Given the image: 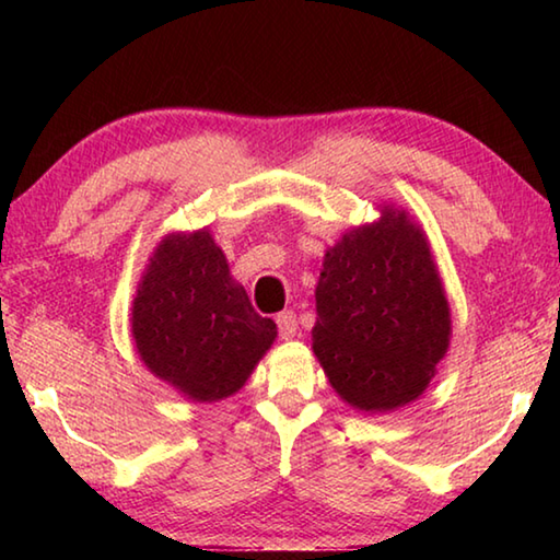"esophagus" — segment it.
Returning <instances> with one entry per match:
<instances>
[{
    "label": "esophagus",
    "instance_id": "esophagus-1",
    "mask_svg": "<svg viewBox=\"0 0 560 560\" xmlns=\"http://www.w3.org/2000/svg\"><path fill=\"white\" fill-rule=\"evenodd\" d=\"M277 326H279L281 338H287V340L293 338V336H296V330H299L296 314H293V311H283V314L277 316Z\"/></svg>",
    "mask_w": 560,
    "mask_h": 560
}]
</instances>
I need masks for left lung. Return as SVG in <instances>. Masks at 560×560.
<instances>
[{
    "mask_svg": "<svg viewBox=\"0 0 560 560\" xmlns=\"http://www.w3.org/2000/svg\"><path fill=\"white\" fill-rule=\"evenodd\" d=\"M314 353L360 412L415 402L447 355L452 314L428 234L410 212L383 205L375 222L328 246L316 287Z\"/></svg>",
    "mask_w": 560,
    "mask_h": 560,
    "instance_id": "left-lung-1",
    "label": "left lung"
}]
</instances>
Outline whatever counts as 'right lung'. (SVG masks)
Segmentation results:
<instances>
[{
	"instance_id": "add662e5",
	"label": "right lung",
	"mask_w": 560,
	"mask_h": 560,
	"mask_svg": "<svg viewBox=\"0 0 560 560\" xmlns=\"http://www.w3.org/2000/svg\"><path fill=\"white\" fill-rule=\"evenodd\" d=\"M145 368L192 402L240 393L277 340V324L252 308L207 226L167 232L150 254L130 308Z\"/></svg>"
}]
</instances>
